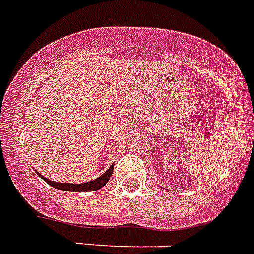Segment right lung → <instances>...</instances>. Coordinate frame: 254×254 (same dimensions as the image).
Listing matches in <instances>:
<instances>
[{
	"label": "right lung",
	"mask_w": 254,
	"mask_h": 254,
	"mask_svg": "<svg viewBox=\"0 0 254 254\" xmlns=\"http://www.w3.org/2000/svg\"><path fill=\"white\" fill-rule=\"evenodd\" d=\"M112 170H114V165H111L107 169V172L101 176L99 178L94 181H90V182H85V183H59L54 182V181H49L48 178H44L40 173H37L38 176L42 177V180L46 183H49L50 186H53L54 189L63 190V191H72V192H87V191H95V190H99L108 182L110 177L112 176Z\"/></svg>",
	"instance_id": "right-lung-1"
}]
</instances>
